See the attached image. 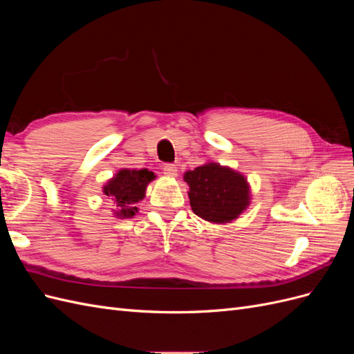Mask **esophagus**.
I'll use <instances>...</instances> for the list:
<instances>
[{
  "label": "esophagus",
  "mask_w": 354,
  "mask_h": 354,
  "mask_svg": "<svg viewBox=\"0 0 354 354\" xmlns=\"http://www.w3.org/2000/svg\"><path fill=\"white\" fill-rule=\"evenodd\" d=\"M164 174L167 176V177H177L178 176V169H177V167L176 165H173V164H167V165H164Z\"/></svg>",
  "instance_id": "obj_1"
}]
</instances>
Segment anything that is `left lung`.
Returning a JSON list of instances; mask_svg holds the SVG:
<instances>
[{
    "label": "left lung",
    "mask_w": 354,
    "mask_h": 354,
    "mask_svg": "<svg viewBox=\"0 0 354 354\" xmlns=\"http://www.w3.org/2000/svg\"><path fill=\"white\" fill-rule=\"evenodd\" d=\"M190 207L202 220L226 224L250 207L251 187L246 177L230 167L207 162L185 173Z\"/></svg>",
    "instance_id": "obj_1"
}]
</instances>
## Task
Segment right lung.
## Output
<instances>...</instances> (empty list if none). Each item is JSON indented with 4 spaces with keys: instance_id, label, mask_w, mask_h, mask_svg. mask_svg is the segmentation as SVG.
<instances>
[{
    "instance_id": "add662e5",
    "label": "right lung",
    "mask_w": 354,
    "mask_h": 354,
    "mask_svg": "<svg viewBox=\"0 0 354 354\" xmlns=\"http://www.w3.org/2000/svg\"><path fill=\"white\" fill-rule=\"evenodd\" d=\"M156 176L147 168L143 169H128L122 168L108 180L103 186V194L108 196L116 209L113 216L116 218H133L138 212L137 203L146 196V187L155 180Z\"/></svg>"
}]
</instances>
